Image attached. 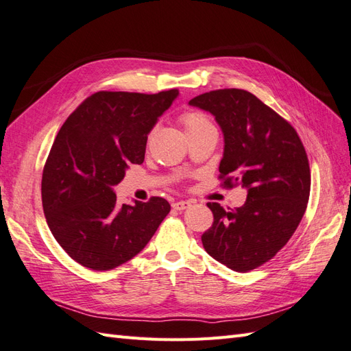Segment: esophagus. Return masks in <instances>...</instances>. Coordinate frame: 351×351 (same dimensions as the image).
I'll use <instances>...</instances> for the list:
<instances>
[{
    "instance_id": "obj_1",
    "label": "esophagus",
    "mask_w": 351,
    "mask_h": 351,
    "mask_svg": "<svg viewBox=\"0 0 351 351\" xmlns=\"http://www.w3.org/2000/svg\"><path fill=\"white\" fill-rule=\"evenodd\" d=\"M191 206V203L190 202H186V200H181V202H175L173 204H172V208L175 209V210H185L186 208H190Z\"/></svg>"
}]
</instances>
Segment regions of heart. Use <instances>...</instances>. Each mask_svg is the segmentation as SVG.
<instances>
[{
	"instance_id": "heart-1",
	"label": "heart",
	"mask_w": 351,
	"mask_h": 351,
	"mask_svg": "<svg viewBox=\"0 0 351 351\" xmlns=\"http://www.w3.org/2000/svg\"><path fill=\"white\" fill-rule=\"evenodd\" d=\"M181 120H182V124L185 128V132L206 128V125H212V123H210L208 117H206L202 112H199V111H188L182 115Z\"/></svg>"
}]
</instances>
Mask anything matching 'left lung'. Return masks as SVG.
<instances>
[{
	"label": "left lung",
	"mask_w": 351,
	"mask_h": 351,
	"mask_svg": "<svg viewBox=\"0 0 351 351\" xmlns=\"http://www.w3.org/2000/svg\"><path fill=\"white\" fill-rule=\"evenodd\" d=\"M190 105L209 111L222 129V185L247 190L234 210L208 203L213 223L202 236L203 246L234 271H250L269 261L300 226L311 185L307 152L292 125L246 90H212Z\"/></svg>",
	"instance_id": "obj_1"
}]
</instances>
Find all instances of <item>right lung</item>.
<instances>
[{"label": "right lung", "mask_w": 351, "mask_h": 351, "mask_svg": "<svg viewBox=\"0 0 351 351\" xmlns=\"http://www.w3.org/2000/svg\"><path fill=\"white\" fill-rule=\"evenodd\" d=\"M179 95L97 92L62 125L43 170V209L65 252L96 271L136 256L170 212L161 197L119 204L112 186L145 158L148 133Z\"/></svg>", "instance_id": "add662e5"}]
</instances>
